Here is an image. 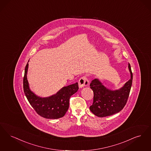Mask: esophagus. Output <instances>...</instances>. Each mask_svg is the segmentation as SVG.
I'll use <instances>...</instances> for the list:
<instances>
[{"mask_svg": "<svg viewBox=\"0 0 151 151\" xmlns=\"http://www.w3.org/2000/svg\"><path fill=\"white\" fill-rule=\"evenodd\" d=\"M88 85V80L86 76H83L79 79L78 85L79 88H82Z\"/></svg>", "mask_w": 151, "mask_h": 151, "instance_id": "34e87169", "label": "esophagus"}]
</instances>
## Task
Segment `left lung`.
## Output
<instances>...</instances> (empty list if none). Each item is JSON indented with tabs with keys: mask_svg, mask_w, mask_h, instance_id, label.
Segmentation results:
<instances>
[{
	"mask_svg": "<svg viewBox=\"0 0 151 151\" xmlns=\"http://www.w3.org/2000/svg\"><path fill=\"white\" fill-rule=\"evenodd\" d=\"M129 68L131 78L118 90L111 91L106 88L98 79L91 81L90 88L93 92V100L90 109L95 116L100 117L109 116L118 113L124 108L129 96L132 82L130 64Z\"/></svg>",
	"mask_w": 151,
	"mask_h": 151,
	"instance_id": "obj_1",
	"label": "left lung"
}]
</instances>
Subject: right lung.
Segmentation results:
<instances>
[{"label": "right lung", "instance_id": "obj_1", "mask_svg": "<svg viewBox=\"0 0 151 151\" xmlns=\"http://www.w3.org/2000/svg\"><path fill=\"white\" fill-rule=\"evenodd\" d=\"M28 63L25 69L23 79L24 91L26 98L33 109L40 116L48 119L63 117L68 111L70 96L78 90V83L64 87L56 94L42 98L36 96L30 91L27 80Z\"/></svg>", "mask_w": 151, "mask_h": 151}]
</instances>
